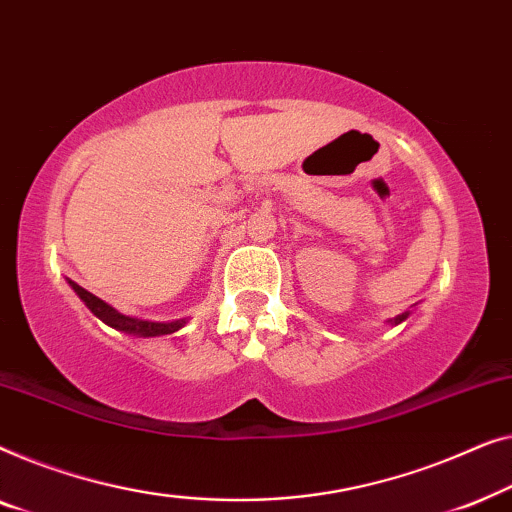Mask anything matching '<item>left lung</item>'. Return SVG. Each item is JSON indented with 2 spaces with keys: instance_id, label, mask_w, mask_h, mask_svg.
Wrapping results in <instances>:
<instances>
[{
  "instance_id": "8db88e82",
  "label": "left lung",
  "mask_w": 512,
  "mask_h": 512,
  "mask_svg": "<svg viewBox=\"0 0 512 512\" xmlns=\"http://www.w3.org/2000/svg\"><path fill=\"white\" fill-rule=\"evenodd\" d=\"M408 315H410V311H403L401 315H397V318H392V320H390V325H392V327H397V325H401V322H403V320H406V318H408Z\"/></svg>"
}]
</instances>
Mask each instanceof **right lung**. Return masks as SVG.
Instances as JSON below:
<instances>
[{
  "label": "right lung",
  "mask_w": 512,
  "mask_h": 512,
  "mask_svg": "<svg viewBox=\"0 0 512 512\" xmlns=\"http://www.w3.org/2000/svg\"><path fill=\"white\" fill-rule=\"evenodd\" d=\"M67 283L71 285V290L78 294V299H81L83 304L90 308L92 315H97L104 325L113 327L115 331H122V334H127V336H136V338L167 336V334H174V331L183 329L187 325V318L171 320V322H153V320H143V318H132V315L115 311V308L106 304V301L95 297V294L88 290H83L81 285H76L74 280L67 278Z\"/></svg>",
  "instance_id": "obj_1"
}]
</instances>
